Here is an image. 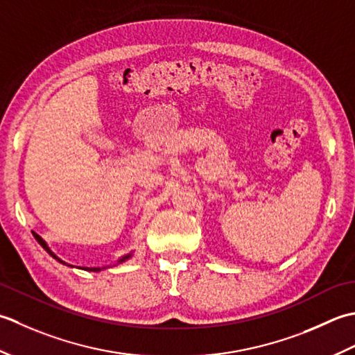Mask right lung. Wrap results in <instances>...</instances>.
I'll use <instances>...</instances> for the list:
<instances>
[{
    "label": "right lung",
    "mask_w": 355,
    "mask_h": 355,
    "mask_svg": "<svg viewBox=\"0 0 355 355\" xmlns=\"http://www.w3.org/2000/svg\"><path fill=\"white\" fill-rule=\"evenodd\" d=\"M32 233H33V237L36 239V241H38V242H40V245H41V247H42V248H44V250H46V251L49 252V254H50V256H52L53 259H56V260H58V262H61V263H64V265H67L66 262H62V260H61L60 257H58V256H55V254H53V252H52V251H50V248L47 247V243H46L44 241H42V239H41V237H40L38 234H36V233H35V231H32ZM130 257H132V254H127V256H124V257H121V259L118 260V263H121V262H125V260H127V259H130ZM69 266H71V265H69ZM84 270H87V271H101V268H84Z\"/></svg>",
    "instance_id": "right-lung-1"
}]
</instances>
